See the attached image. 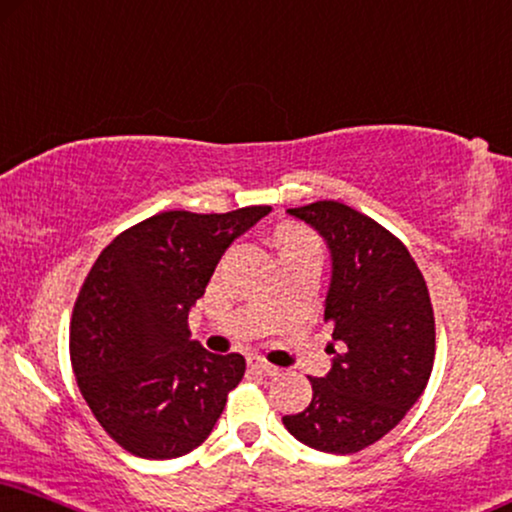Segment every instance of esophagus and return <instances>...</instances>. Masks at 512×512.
I'll return each instance as SVG.
<instances>
[{
  "mask_svg": "<svg viewBox=\"0 0 512 512\" xmlns=\"http://www.w3.org/2000/svg\"><path fill=\"white\" fill-rule=\"evenodd\" d=\"M249 367H251V369H256V371H263V374H268V376H277V374H280V369H277L275 364L265 362L263 357H251V360H249Z\"/></svg>",
  "mask_w": 512,
  "mask_h": 512,
  "instance_id": "esophagus-1",
  "label": "esophagus"
}]
</instances>
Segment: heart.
<instances>
[{
    "label": "heart",
    "mask_w": 512,
    "mask_h": 512,
    "mask_svg": "<svg viewBox=\"0 0 512 512\" xmlns=\"http://www.w3.org/2000/svg\"><path fill=\"white\" fill-rule=\"evenodd\" d=\"M310 242H313V237H310L308 232L296 230V228L282 230V235H280L282 249H284V247H298V244H310Z\"/></svg>",
    "instance_id": "b5f03b06"
}]
</instances>
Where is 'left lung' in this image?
I'll use <instances>...</instances> for the list:
<instances>
[{
	"label": "left lung",
	"instance_id": "8db88e82",
	"mask_svg": "<svg viewBox=\"0 0 512 512\" xmlns=\"http://www.w3.org/2000/svg\"><path fill=\"white\" fill-rule=\"evenodd\" d=\"M287 211L313 225L331 251L324 322L334 329V364L324 378L310 376L308 409L282 423L308 447L355 454L390 433L426 390L433 303L407 247L374 218L334 199Z\"/></svg>",
	"mask_w": 512,
	"mask_h": 512
}]
</instances>
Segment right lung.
I'll return each mask as SVG.
<instances>
[{"mask_svg": "<svg viewBox=\"0 0 512 512\" xmlns=\"http://www.w3.org/2000/svg\"><path fill=\"white\" fill-rule=\"evenodd\" d=\"M270 214L162 211L119 232L79 289L70 360L91 414L141 459L199 447L242 381V355L190 341L188 313L235 237Z\"/></svg>", "mask_w": 512, "mask_h": 512, "instance_id": "obj_1", "label": "right lung"}]
</instances>
